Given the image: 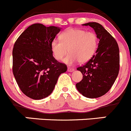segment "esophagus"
Segmentation results:
<instances>
[{"label":"esophagus","mask_w":131,"mask_h":131,"mask_svg":"<svg viewBox=\"0 0 131 131\" xmlns=\"http://www.w3.org/2000/svg\"><path fill=\"white\" fill-rule=\"evenodd\" d=\"M73 71H74V68H72V67H69L68 68H67V71H69V72H72Z\"/></svg>","instance_id":"34e87169"}]
</instances>
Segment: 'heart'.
Segmentation results:
<instances>
[{
    "label": "heart",
    "instance_id": "obj_1",
    "mask_svg": "<svg viewBox=\"0 0 131 131\" xmlns=\"http://www.w3.org/2000/svg\"><path fill=\"white\" fill-rule=\"evenodd\" d=\"M60 41L53 40L51 42V50L57 60H62L71 65L78 60L83 63L90 60L96 51L99 39L94 32H86L80 28H69L60 34Z\"/></svg>",
    "mask_w": 131,
    "mask_h": 131
}]
</instances>
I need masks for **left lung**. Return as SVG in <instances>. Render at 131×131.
I'll use <instances>...</instances> for the list:
<instances>
[{
    "mask_svg": "<svg viewBox=\"0 0 131 131\" xmlns=\"http://www.w3.org/2000/svg\"><path fill=\"white\" fill-rule=\"evenodd\" d=\"M95 30L99 39L96 53L77 69L83 79L76 84L78 90L88 98H97L106 94L117 78L120 69V54L117 42L99 23L83 24Z\"/></svg>",
    "mask_w": 131,
    "mask_h": 131,
    "instance_id": "1",
    "label": "left lung"
}]
</instances>
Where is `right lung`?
Returning <instances> with one entry per match:
<instances>
[{"instance_id": "add662e5", "label": "right lung", "mask_w": 131, "mask_h": 131, "mask_svg": "<svg viewBox=\"0 0 131 131\" xmlns=\"http://www.w3.org/2000/svg\"><path fill=\"white\" fill-rule=\"evenodd\" d=\"M59 27L41 23L29 26L16 39L13 49V72L22 92L31 99H42L53 92L67 66L53 57L51 42Z\"/></svg>"}]
</instances>
